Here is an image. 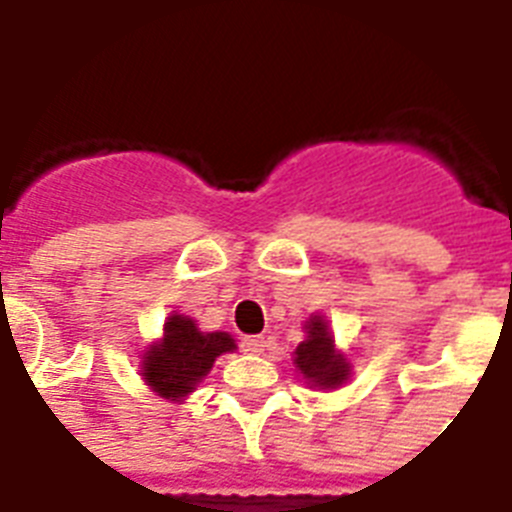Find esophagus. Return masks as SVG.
Returning <instances> with one entry per match:
<instances>
[{"mask_svg":"<svg viewBox=\"0 0 512 512\" xmlns=\"http://www.w3.org/2000/svg\"><path fill=\"white\" fill-rule=\"evenodd\" d=\"M240 346H243V351H248V354H261L264 346H267V341H264L261 335H245L243 341H240Z\"/></svg>","mask_w":512,"mask_h":512,"instance_id":"esophagus-1","label":"esophagus"}]
</instances>
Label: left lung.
<instances>
[{
    "mask_svg": "<svg viewBox=\"0 0 512 512\" xmlns=\"http://www.w3.org/2000/svg\"><path fill=\"white\" fill-rule=\"evenodd\" d=\"M293 365L312 386L320 388L341 386L351 375V365L343 354L335 351V341L327 330V322L317 314L306 322V338L293 351Z\"/></svg>",
    "mask_w": 512,
    "mask_h": 512,
    "instance_id": "1",
    "label": "left lung"
}]
</instances>
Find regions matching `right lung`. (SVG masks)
<instances>
[{"mask_svg": "<svg viewBox=\"0 0 512 512\" xmlns=\"http://www.w3.org/2000/svg\"><path fill=\"white\" fill-rule=\"evenodd\" d=\"M232 349H237L232 335L203 333L185 314H171L161 341L142 354L140 372L155 394L179 402L211 372L216 357Z\"/></svg>", "mask_w": 512, "mask_h": 512, "instance_id": "1", "label": "right lung"}]
</instances>
